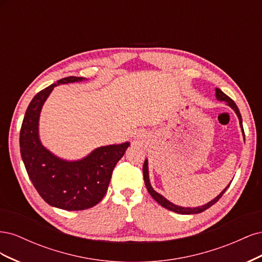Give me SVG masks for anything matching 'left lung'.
Here are the masks:
<instances>
[{
  "label": "left lung",
  "instance_id": "1",
  "mask_svg": "<svg viewBox=\"0 0 262 262\" xmlns=\"http://www.w3.org/2000/svg\"><path fill=\"white\" fill-rule=\"evenodd\" d=\"M215 97H216V99L220 100V101L226 102V105L229 106V107H231V108L234 110L236 116H237V118H238V120H239V125H241L242 133H243V137H244V140H245V133H244V128H243V119H242V115H241V113H239L238 107L236 106V104H235L233 99L229 98V97L227 96V95H225L223 92H222V91L219 90V89H215ZM143 176H144V182H145V186H146L147 191H148V193H149L150 195H152L153 199H154L158 204H161L163 208L167 209V210H170V211L175 212V213H178V214H198V213H201V212L205 211L207 209H209L210 207H212L213 204H215V203L220 200V198L224 194V192L226 191L227 188L229 187V185H231V182H232V181L229 182V184L223 189V191H222L219 195H216L215 198H214L213 200L209 201L208 203H205V204H203V205H200V207L189 208V207H181V205H177V204H175V203H172V202H170L169 200L166 199V198H165L164 195H162L161 193H158V192L155 191V190H154L153 187H152V185H150V181H149L148 160H147V158H145L144 165H143Z\"/></svg>",
  "mask_w": 262,
  "mask_h": 262
}]
</instances>
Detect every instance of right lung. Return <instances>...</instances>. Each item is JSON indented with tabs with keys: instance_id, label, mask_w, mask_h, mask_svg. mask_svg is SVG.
<instances>
[{
	"instance_id": "right-lung-1",
	"label": "right lung",
	"mask_w": 262,
	"mask_h": 262,
	"mask_svg": "<svg viewBox=\"0 0 262 262\" xmlns=\"http://www.w3.org/2000/svg\"><path fill=\"white\" fill-rule=\"evenodd\" d=\"M87 81L69 76L39 92L30 101L19 134L20 155L29 179L42 199L53 208L80 211L93 208L104 198L118 161L130 142L93 149L83 158L68 161L47 148L39 136V119L55 86Z\"/></svg>"
}]
</instances>
